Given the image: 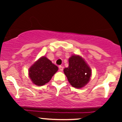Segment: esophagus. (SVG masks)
Here are the masks:
<instances>
[{"label": "esophagus", "instance_id": "1", "mask_svg": "<svg viewBox=\"0 0 122 122\" xmlns=\"http://www.w3.org/2000/svg\"><path fill=\"white\" fill-rule=\"evenodd\" d=\"M59 70H60V71H62V70H63V67L61 66H59Z\"/></svg>", "mask_w": 122, "mask_h": 122}]
</instances>
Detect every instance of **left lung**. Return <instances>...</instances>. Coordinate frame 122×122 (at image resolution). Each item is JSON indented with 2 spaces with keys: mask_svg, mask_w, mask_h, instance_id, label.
Listing matches in <instances>:
<instances>
[{
  "mask_svg": "<svg viewBox=\"0 0 122 122\" xmlns=\"http://www.w3.org/2000/svg\"><path fill=\"white\" fill-rule=\"evenodd\" d=\"M68 62V67L64 69V72L69 83L72 87L77 88L84 87L90 79V68L80 55H72Z\"/></svg>",
  "mask_w": 122,
  "mask_h": 122,
  "instance_id": "1",
  "label": "left lung"
}]
</instances>
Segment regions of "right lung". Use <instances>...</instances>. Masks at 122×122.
<instances>
[{
	"mask_svg": "<svg viewBox=\"0 0 122 122\" xmlns=\"http://www.w3.org/2000/svg\"><path fill=\"white\" fill-rule=\"evenodd\" d=\"M58 70L46 56H42L30 67L29 76L34 84L41 86L48 83Z\"/></svg>",
	"mask_w": 122,
	"mask_h": 122,
	"instance_id": "add662e5",
	"label": "right lung"
}]
</instances>
